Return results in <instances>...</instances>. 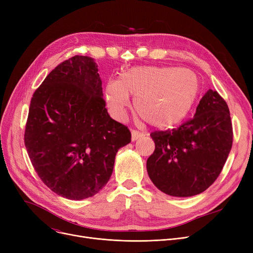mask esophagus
<instances>
[{"mask_svg":"<svg viewBox=\"0 0 253 253\" xmlns=\"http://www.w3.org/2000/svg\"><path fill=\"white\" fill-rule=\"evenodd\" d=\"M142 136H143V133H141V132H139L137 130H134V129L131 130V139H132V141L137 140L138 138H140Z\"/></svg>","mask_w":253,"mask_h":253,"instance_id":"obj_1","label":"esophagus"}]
</instances>
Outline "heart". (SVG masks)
<instances>
[{
  "mask_svg": "<svg viewBox=\"0 0 253 253\" xmlns=\"http://www.w3.org/2000/svg\"><path fill=\"white\" fill-rule=\"evenodd\" d=\"M200 84L196 74L172 66H137L122 73L105 86V100L111 114L124 120L134 95L136 113L160 129L179 124L189 115Z\"/></svg>",
  "mask_w": 253,
  "mask_h": 253,
  "instance_id": "obj_1",
  "label": "heart"
}]
</instances>
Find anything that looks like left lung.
<instances>
[{
    "label": "left lung",
    "instance_id": "left-lung-1",
    "mask_svg": "<svg viewBox=\"0 0 253 253\" xmlns=\"http://www.w3.org/2000/svg\"><path fill=\"white\" fill-rule=\"evenodd\" d=\"M155 151L147 161L153 183L173 197L201 194L213 183L233 144V127L227 102L209 89L194 118L178 128L151 133Z\"/></svg>",
    "mask_w": 253,
    "mask_h": 253
}]
</instances>
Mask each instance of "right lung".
Returning <instances> with one entry per match:
<instances>
[{"label":"right lung","instance_id":"1","mask_svg":"<svg viewBox=\"0 0 253 253\" xmlns=\"http://www.w3.org/2000/svg\"><path fill=\"white\" fill-rule=\"evenodd\" d=\"M97 64L76 55L53 70L32 97L24 144L39 177L57 195L82 200L108 183L129 129L113 120Z\"/></svg>","mask_w":253,"mask_h":253}]
</instances>
